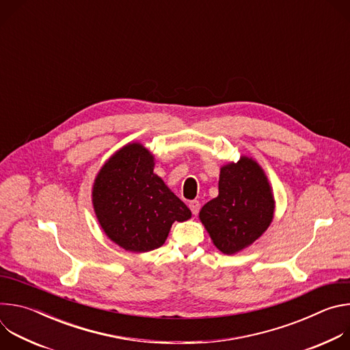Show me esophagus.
<instances>
[{
	"mask_svg": "<svg viewBox=\"0 0 350 350\" xmlns=\"http://www.w3.org/2000/svg\"><path fill=\"white\" fill-rule=\"evenodd\" d=\"M188 206H189L192 215H195V216L199 213V209H201V204H199V201H191L188 204Z\"/></svg>",
	"mask_w": 350,
	"mask_h": 350,
	"instance_id": "esophagus-1",
	"label": "esophagus"
}]
</instances>
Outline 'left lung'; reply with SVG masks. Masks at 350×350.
Here are the masks:
<instances>
[{"instance_id": "left-lung-1", "label": "left lung", "mask_w": 350, "mask_h": 350, "mask_svg": "<svg viewBox=\"0 0 350 350\" xmlns=\"http://www.w3.org/2000/svg\"><path fill=\"white\" fill-rule=\"evenodd\" d=\"M274 199L260 166L242 157L220 170L219 196L199 212L213 243L226 255L255 242L270 226Z\"/></svg>"}]
</instances>
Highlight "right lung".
Instances as JSON below:
<instances>
[{"label": "right lung", "mask_w": 350, "mask_h": 350, "mask_svg": "<svg viewBox=\"0 0 350 350\" xmlns=\"http://www.w3.org/2000/svg\"><path fill=\"white\" fill-rule=\"evenodd\" d=\"M92 204L105 234L131 252L162 246L172 224L191 217L185 204L154 174V157L139 144L123 146L98 173Z\"/></svg>", "instance_id": "add662e5"}]
</instances>
